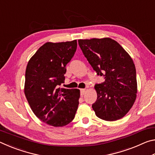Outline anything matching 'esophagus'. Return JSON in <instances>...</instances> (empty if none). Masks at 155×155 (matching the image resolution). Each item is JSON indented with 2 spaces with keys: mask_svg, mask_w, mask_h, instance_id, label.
Returning <instances> with one entry per match:
<instances>
[{
  "mask_svg": "<svg viewBox=\"0 0 155 155\" xmlns=\"http://www.w3.org/2000/svg\"><path fill=\"white\" fill-rule=\"evenodd\" d=\"M85 91H86L85 89H81V95L83 96L85 93Z\"/></svg>",
  "mask_w": 155,
  "mask_h": 155,
  "instance_id": "esophagus-1",
  "label": "esophagus"
}]
</instances>
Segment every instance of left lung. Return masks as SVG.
Masks as SVG:
<instances>
[{
  "label": "left lung",
  "instance_id": "left-lung-1",
  "mask_svg": "<svg viewBox=\"0 0 155 155\" xmlns=\"http://www.w3.org/2000/svg\"><path fill=\"white\" fill-rule=\"evenodd\" d=\"M88 62L104 81L96 84L97 100L92 108L97 117L115 121L127 114L137 96L134 63L127 51L111 38L78 40Z\"/></svg>",
  "mask_w": 155,
  "mask_h": 155
}]
</instances>
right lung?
Returning a JSON list of instances; mask_svg holds the SVG:
<instances>
[{
	"label": "right lung",
	"mask_w": 155,
	"mask_h": 155,
	"mask_svg": "<svg viewBox=\"0 0 155 155\" xmlns=\"http://www.w3.org/2000/svg\"><path fill=\"white\" fill-rule=\"evenodd\" d=\"M77 41L46 42L28 62L25 94L37 117L52 127H64L74 118L80 90L60 88L67 64L77 51Z\"/></svg>",
	"instance_id": "1"
}]
</instances>
